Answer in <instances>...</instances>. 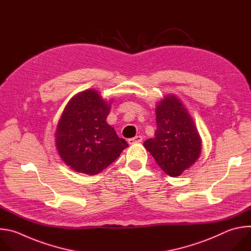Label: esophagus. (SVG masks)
Masks as SVG:
<instances>
[{"label":"esophagus","instance_id":"esophagus-1","mask_svg":"<svg viewBox=\"0 0 251 251\" xmlns=\"http://www.w3.org/2000/svg\"><path fill=\"white\" fill-rule=\"evenodd\" d=\"M141 141H142V136L141 135H136V136L128 139V143H130V144L138 143V142H141Z\"/></svg>","mask_w":251,"mask_h":251}]
</instances>
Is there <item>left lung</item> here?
I'll use <instances>...</instances> for the list:
<instances>
[{
    "instance_id": "left-lung-1",
    "label": "left lung",
    "mask_w": 251,
    "mask_h": 251,
    "mask_svg": "<svg viewBox=\"0 0 251 251\" xmlns=\"http://www.w3.org/2000/svg\"><path fill=\"white\" fill-rule=\"evenodd\" d=\"M154 137L143 145L169 176H180L201 154L202 141L193 120L175 96H167L156 107Z\"/></svg>"
}]
</instances>
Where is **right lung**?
<instances>
[{
	"label": "right lung",
	"mask_w": 251,
	"mask_h": 251,
	"mask_svg": "<svg viewBox=\"0 0 251 251\" xmlns=\"http://www.w3.org/2000/svg\"><path fill=\"white\" fill-rule=\"evenodd\" d=\"M111 110L95 90L73 97L59 121L55 141L61 159L73 170L101 173L128 146L106 122Z\"/></svg>",
	"instance_id": "add662e5"
}]
</instances>
